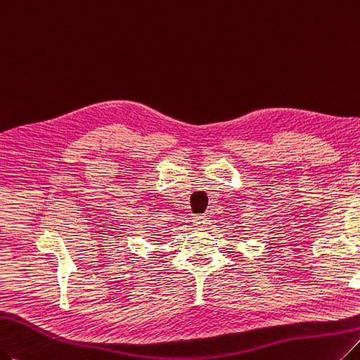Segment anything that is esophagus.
<instances>
[{
  "label": "esophagus",
  "instance_id": "obj_1",
  "mask_svg": "<svg viewBox=\"0 0 360 360\" xmlns=\"http://www.w3.org/2000/svg\"><path fill=\"white\" fill-rule=\"evenodd\" d=\"M193 223L198 229H205L210 224V219L207 217V215H195Z\"/></svg>",
  "mask_w": 360,
  "mask_h": 360
}]
</instances>
